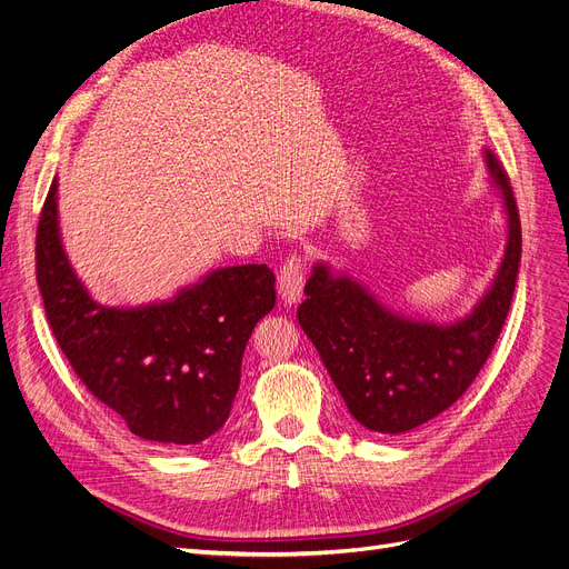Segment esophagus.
Segmentation results:
<instances>
[{
  "mask_svg": "<svg viewBox=\"0 0 569 569\" xmlns=\"http://www.w3.org/2000/svg\"><path fill=\"white\" fill-rule=\"evenodd\" d=\"M305 288V264L298 256H290L279 271V296L283 305H298Z\"/></svg>",
  "mask_w": 569,
  "mask_h": 569,
  "instance_id": "obj_1",
  "label": "esophagus"
}]
</instances>
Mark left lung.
Returning a JSON list of instances; mask_svg holds the SVG:
<instances>
[{
    "instance_id": "left-lung-1",
    "label": "left lung",
    "mask_w": 569,
    "mask_h": 569,
    "mask_svg": "<svg viewBox=\"0 0 569 569\" xmlns=\"http://www.w3.org/2000/svg\"><path fill=\"white\" fill-rule=\"evenodd\" d=\"M507 243L490 286L469 313L429 321L396 311L349 271L313 262L298 321L361 427L398 436L427 425L469 389L499 338L520 264V218L509 178L482 150Z\"/></svg>"
}]
</instances>
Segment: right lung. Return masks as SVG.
Wrapping results in <instances>:
<instances>
[{
  "mask_svg": "<svg viewBox=\"0 0 569 569\" xmlns=\"http://www.w3.org/2000/svg\"><path fill=\"white\" fill-rule=\"evenodd\" d=\"M37 283L79 380L136 436L161 446H197L224 427L248 338L277 302L267 264L213 269L168 300L96 302L62 246L58 178L37 227Z\"/></svg>",
  "mask_w": 569,
  "mask_h": 569,
  "instance_id": "add662e5",
  "label": "right lung"
}]
</instances>
